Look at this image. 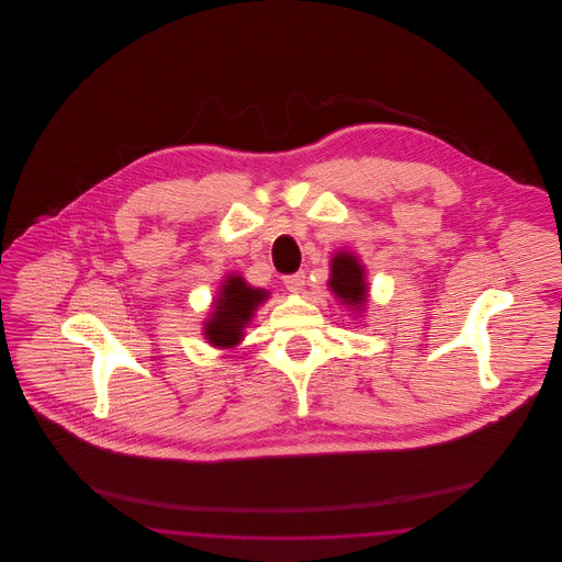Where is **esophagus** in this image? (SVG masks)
Returning <instances> with one entry per match:
<instances>
[{
    "label": "esophagus",
    "instance_id": "34e87169",
    "mask_svg": "<svg viewBox=\"0 0 562 562\" xmlns=\"http://www.w3.org/2000/svg\"><path fill=\"white\" fill-rule=\"evenodd\" d=\"M284 286L291 293H301L303 286H305V271H296V273H291V276H284Z\"/></svg>",
    "mask_w": 562,
    "mask_h": 562
}]
</instances>
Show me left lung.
<instances>
[{"mask_svg": "<svg viewBox=\"0 0 562 562\" xmlns=\"http://www.w3.org/2000/svg\"><path fill=\"white\" fill-rule=\"evenodd\" d=\"M330 291L341 299L351 310H364L369 301V284L364 276V266L351 252H337L330 261Z\"/></svg>", "mask_w": 562, "mask_h": 562, "instance_id": "left-lung-1", "label": "left lung"}]
</instances>
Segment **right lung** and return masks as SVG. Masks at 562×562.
<instances>
[{
    "mask_svg": "<svg viewBox=\"0 0 562 562\" xmlns=\"http://www.w3.org/2000/svg\"><path fill=\"white\" fill-rule=\"evenodd\" d=\"M268 299L263 289H252L241 276H229L221 293L214 299L211 318L204 326V335L211 346L234 348L244 337V328L250 324L257 307Z\"/></svg>",
    "mask_w": 562,
    "mask_h": 562,
    "instance_id": "add662e5",
    "label": "right lung"
}]
</instances>
